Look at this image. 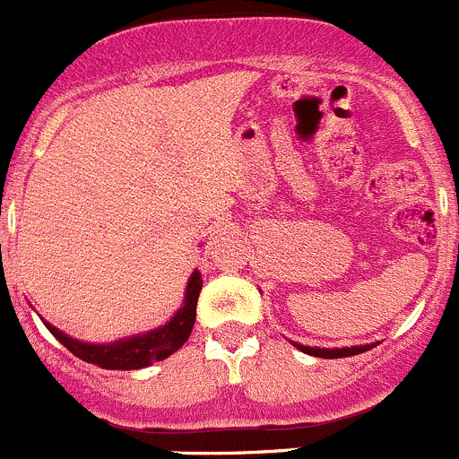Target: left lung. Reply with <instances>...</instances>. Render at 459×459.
Returning a JSON list of instances; mask_svg holds the SVG:
<instances>
[{
  "mask_svg": "<svg viewBox=\"0 0 459 459\" xmlns=\"http://www.w3.org/2000/svg\"><path fill=\"white\" fill-rule=\"evenodd\" d=\"M302 353L313 355V358H324V359H337V358H351V355H359L364 351H371L373 346H377V342L373 344H362V346H342V349H319V346H304V344H295Z\"/></svg>",
  "mask_w": 459,
  "mask_h": 459,
  "instance_id": "left-lung-1",
  "label": "left lung"
}]
</instances>
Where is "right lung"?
<instances>
[{
	"label": "right lung",
	"mask_w": 459,
	"mask_h": 459,
	"mask_svg": "<svg viewBox=\"0 0 459 459\" xmlns=\"http://www.w3.org/2000/svg\"><path fill=\"white\" fill-rule=\"evenodd\" d=\"M200 290L202 275L200 271H193L186 284V293H184L182 308L164 326L140 333V335L124 337V340L110 342V344H88V342L73 340L71 335L55 328L53 324H44L73 355H77L84 362L97 364L100 368H108V371H135V368L151 367L152 362L166 359L175 351L182 349V344L191 335L193 324H195Z\"/></svg>",
	"instance_id": "1"
}]
</instances>
